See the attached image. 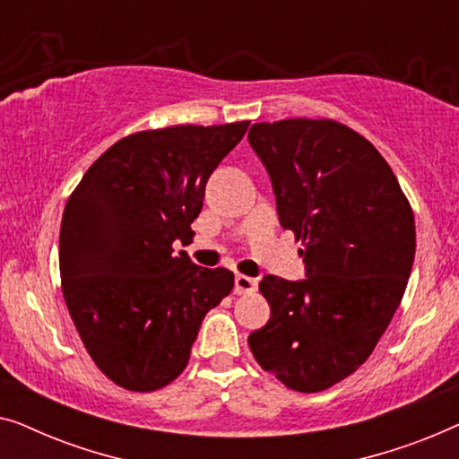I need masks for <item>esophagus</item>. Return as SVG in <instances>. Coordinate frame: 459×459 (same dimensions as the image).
<instances>
[{
    "label": "esophagus",
    "mask_w": 459,
    "mask_h": 459,
    "mask_svg": "<svg viewBox=\"0 0 459 459\" xmlns=\"http://www.w3.org/2000/svg\"><path fill=\"white\" fill-rule=\"evenodd\" d=\"M256 290V280L250 278V275L238 273L234 278V292L236 294H248Z\"/></svg>",
    "instance_id": "34e87169"
}]
</instances>
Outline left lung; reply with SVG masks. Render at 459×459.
<instances>
[{"label": "left lung", "mask_w": 459, "mask_h": 459, "mask_svg": "<svg viewBox=\"0 0 459 459\" xmlns=\"http://www.w3.org/2000/svg\"><path fill=\"white\" fill-rule=\"evenodd\" d=\"M248 143L305 263L303 280L263 275L272 317L248 336L250 351L292 391H324L372 355L403 299L416 255L411 206L378 150L347 125L255 123Z\"/></svg>", "instance_id": "obj_1"}]
</instances>
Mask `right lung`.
Returning <instances> with one entry per match:
<instances>
[{"label": "right lung", "mask_w": 459, "mask_h": 459, "mask_svg": "<svg viewBox=\"0 0 459 459\" xmlns=\"http://www.w3.org/2000/svg\"><path fill=\"white\" fill-rule=\"evenodd\" d=\"M248 121L140 131L87 169L65 206L60 278L96 366L148 393L178 378L200 324L234 288L230 269L200 267L173 242L194 236L211 173Z\"/></svg>", "instance_id": "add662e5"}]
</instances>
